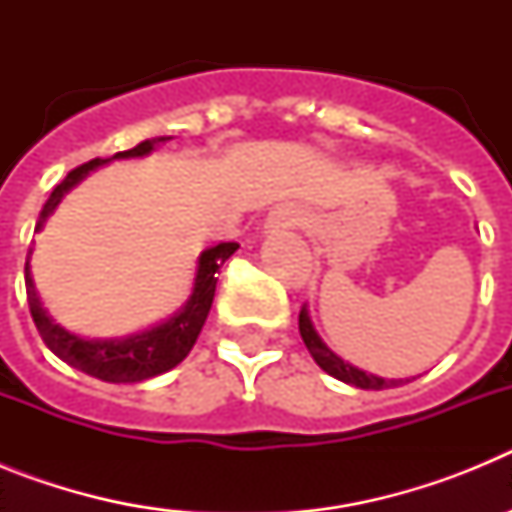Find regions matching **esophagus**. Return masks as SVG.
Wrapping results in <instances>:
<instances>
[{
    "instance_id": "esophagus-1",
    "label": "esophagus",
    "mask_w": 512,
    "mask_h": 512,
    "mask_svg": "<svg viewBox=\"0 0 512 512\" xmlns=\"http://www.w3.org/2000/svg\"><path fill=\"white\" fill-rule=\"evenodd\" d=\"M302 212L297 210L295 205H279L269 212L266 217V230H282V228H292V225L300 223Z\"/></svg>"
}]
</instances>
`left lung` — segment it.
<instances>
[{"instance_id": "obj_1", "label": "left lung", "mask_w": 512, "mask_h": 512, "mask_svg": "<svg viewBox=\"0 0 512 512\" xmlns=\"http://www.w3.org/2000/svg\"><path fill=\"white\" fill-rule=\"evenodd\" d=\"M300 336L302 341H305L310 356L315 359V364H318L325 374L336 377L338 382H346L351 384V387H359V390H390V387H397V384L410 382V379L377 377V374H369L364 372V369H359V366L343 361L341 356H338L336 351H330V348L325 346L323 338L318 336V330H315V325H312L310 320V312H307V305H302L300 310Z\"/></svg>"}]
</instances>
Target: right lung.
Masks as SVG:
<instances>
[{"instance_id": "1", "label": "right lung", "mask_w": 512, "mask_h": 512, "mask_svg": "<svg viewBox=\"0 0 512 512\" xmlns=\"http://www.w3.org/2000/svg\"><path fill=\"white\" fill-rule=\"evenodd\" d=\"M171 140V135H158V138L143 140L130 151H120L112 158H94L89 164L76 166L74 171L66 174L61 184L51 192L48 202L43 205L35 225V233L43 230L45 220L56 212L61 205L63 194L71 192L81 179H87L92 171L99 166L110 164V161H125V158H143L148 153L156 151V146ZM238 248V243H217V246L205 248L197 259V271H194V284L192 295L184 302L182 310H176L171 318L164 323H156L146 330L130 333V336L120 338H87L79 333L63 328L61 323L48 315V310L40 302L38 292H35L33 271H30V256L33 248L27 253L25 261V287H27V305H30V315L35 320L40 338L45 346L51 348L53 354L69 366L79 369V372L97 377L102 382L112 384H130V382H143V379L158 377V374L169 372L176 364H182L187 354L192 351L194 341L200 336L202 325L207 320V312L212 307V297H215V284H217V269L230 259Z\"/></svg>"}]
</instances>
